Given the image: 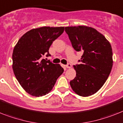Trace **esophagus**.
<instances>
[{
	"mask_svg": "<svg viewBox=\"0 0 123 123\" xmlns=\"http://www.w3.org/2000/svg\"><path fill=\"white\" fill-rule=\"evenodd\" d=\"M66 67L67 68H71V64L70 63H68L66 66Z\"/></svg>",
	"mask_w": 123,
	"mask_h": 123,
	"instance_id": "esophagus-1",
	"label": "esophagus"
}]
</instances>
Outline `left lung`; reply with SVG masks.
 <instances>
[{"label": "left lung", "mask_w": 123, "mask_h": 123, "mask_svg": "<svg viewBox=\"0 0 123 123\" xmlns=\"http://www.w3.org/2000/svg\"><path fill=\"white\" fill-rule=\"evenodd\" d=\"M65 31L74 49L83 53L80 64L73 66L76 76L70 85L80 96H90L101 88L110 74L113 63L111 45L102 34L91 27H65Z\"/></svg>", "instance_id": "obj_1"}]
</instances>
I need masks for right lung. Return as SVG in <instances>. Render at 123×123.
<instances>
[{
  "label": "right lung",
  "instance_id": "right-lung-1",
  "mask_svg": "<svg viewBox=\"0 0 123 123\" xmlns=\"http://www.w3.org/2000/svg\"><path fill=\"white\" fill-rule=\"evenodd\" d=\"M64 27L44 26L32 29L24 34L14 48L12 69L23 88L35 97L49 93L57 79L64 72L59 64L46 61L53 42L61 35Z\"/></svg>",
  "mask_w": 123,
  "mask_h": 123
}]
</instances>
